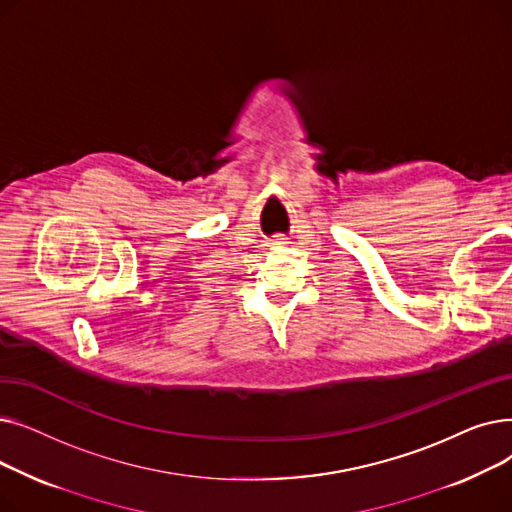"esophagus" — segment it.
I'll return each instance as SVG.
<instances>
[{"mask_svg":"<svg viewBox=\"0 0 512 512\" xmlns=\"http://www.w3.org/2000/svg\"><path fill=\"white\" fill-rule=\"evenodd\" d=\"M284 240H286L284 236H278V238H276V242H284Z\"/></svg>","mask_w":512,"mask_h":512,"instance_id":"obj_1","label":"esophagus"}]
</instances>
